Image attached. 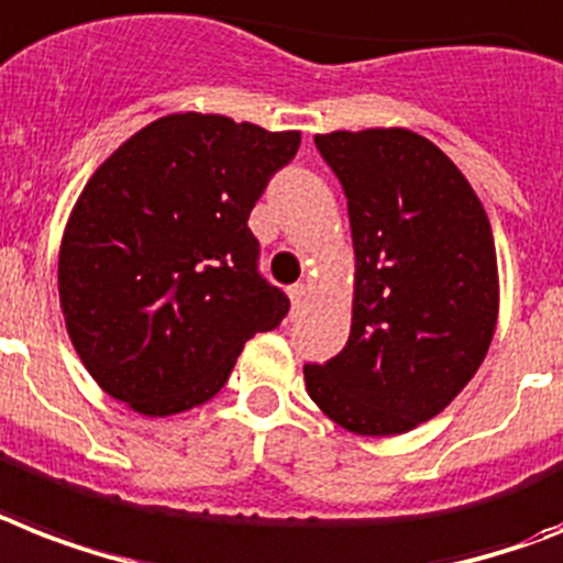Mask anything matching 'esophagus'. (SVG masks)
I'll list each match as a JSON object with an SVG mask.
<instances>
[{"label":"esophagus","mask_w":563,"mask_h":563,"mask_svg":"<svg viewBox=\"0 0 563 563\" xmlns=\"http://www.w3.org/2000/svg\"><path fill=\"white\" fill-rule=\"evenodd\" d=\"M289 297H291V314H295L297 309H300V303H303V297H306L303 283H295V286L289 289Z\"/></svg>","instance_id":"1"}]
</instances>
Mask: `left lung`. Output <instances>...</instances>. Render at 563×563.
Wrapping results in <instances>:
<instances>
[{
	"label": "left lung",
	"instance_id": "8db88e82",
	"mask_svg": "<svg viewBox=\"0 0 563 563\" xmlns=\"http://www.w3.org/2000/svg\"><path fill=\"white\" fill-rule=\"evenodd\" d=\"M346 196L355 249L353 327L306 390L361 437L413 431L483 364L497 323V254L456 164L410 130L314 135Z\"/></svg>",
	"mask_w": 563,
	"mask_h": 563
}]
</instances>
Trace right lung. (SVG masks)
<instances>
[{"label":"right lung","instance_id":"1","mask_svg":"<svg viewBox=\"0 0 563 563\" xmlns=\"http://www.w3.org/2000/svg\"><path fill=\"white\" fill-rule=\"evenodd\" d=\"M300 147L225 115H167L100 164L59 245V306L89 376L144 416L213 399L289 312L257 272L251 208Z\"/></svg>","mask_w":563,"mask_h":563}]
</instances>
